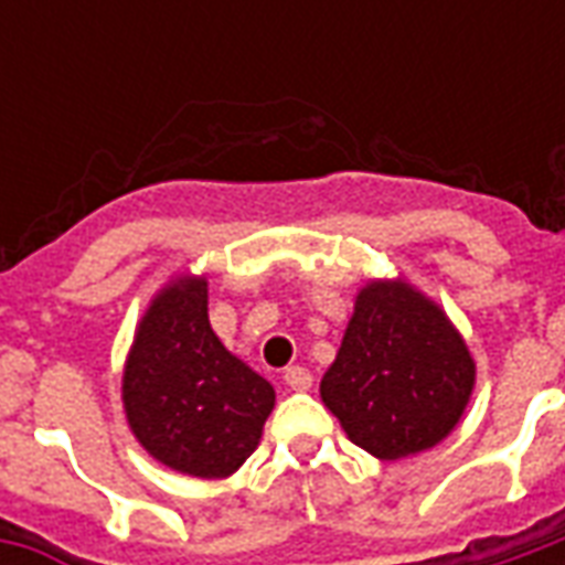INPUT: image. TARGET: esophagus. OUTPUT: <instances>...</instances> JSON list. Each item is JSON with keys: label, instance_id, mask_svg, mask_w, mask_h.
<instances>
[{"label": "esophagus", "instance_id": "34e87169", "mask_svg": "<svg viewBox=\"0 0 565 565\" xmlns=\"http://www.w3.org/2000/svg\"><path fill=\"white\" fill-rule=\"evenodd\" d=\"M284 381H287V387L290 391H308L311 387V372H308L306 366H290L287 372H284Z\"/></svg>", "mask_w": 565, "mask_h": 565}]
</instances>
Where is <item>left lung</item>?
Listing matches in <instances>:
<instances>
[{
	"instance_id": "8db88e82",
	"label": "left lung",
	"mask_w": 565,
	"mask_h": 565,
	"mask_svg": "<svg viewBox=\"0 0 565 565\" xmlns=\"http://www.w3.org/2000/svg\"><path fill=\"white\" fill-rule=\"evenodd\" d=\"M475 360L448 315L403 278L356 294L320 399L348 438L379 460L436 448L460 424Z\"/></svg>"
}]
</instances>
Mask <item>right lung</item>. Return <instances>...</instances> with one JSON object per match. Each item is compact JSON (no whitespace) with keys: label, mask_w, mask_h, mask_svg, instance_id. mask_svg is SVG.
Listing matches in <instances>:
<instances>
[{"label":"right lung","mask_w":565,"mask_h":565,"mask_svg":"<svg viewBox=\"0 0 565 565\" xmlns=\"http://www.w3.org/2000/svg\"><path fill=\"white\" fill-rule=\"evenodd\" d=\"M275 391L209 323V281L181 275L150 299L124 369L129 429L153 460L226 478L257 450Z\"/></svg>","instance_id":"add662e5"}]
</instances>
